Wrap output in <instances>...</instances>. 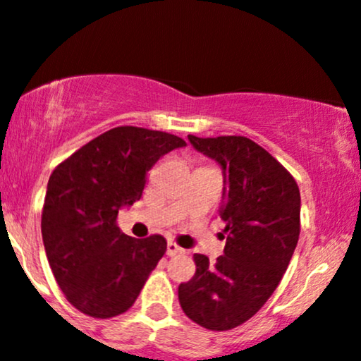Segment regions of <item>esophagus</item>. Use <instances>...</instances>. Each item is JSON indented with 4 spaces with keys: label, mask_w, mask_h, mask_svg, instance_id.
<instances>
[{
    "label": "esophagus",
    "mask_w": 361,
    "mask_h": 361,
    "mask_svg": "<svg viewBox=\"0 0 361 361\" xmlns=\"http://www.w3.org/2000/svg\"><path fill=\"white\" fill-rule=\"evenodd\" d=\"M183 252H185L183 247L178 246L176 243H173V241L168 243V247H166V255L168 256H178V255H183Z\"/></svg>",
    "instance_id": "esophagus-1"
}]
</instances>
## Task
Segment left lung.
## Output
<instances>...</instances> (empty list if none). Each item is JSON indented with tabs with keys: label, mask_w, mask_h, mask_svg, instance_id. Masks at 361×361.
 I'll list each match as a JSON object with an SVG mask.
<instances>
[{
	"label": "left lung",
	"mask_w": 361,
	"mask_h": 361,
	"mask_svg": "<svg viewBox=\"0 0 361 361\" xmlns=\"http://www.w3.org/2000/svg\"><path fill=\"white\" fill-rule=\"evenodd\" d=\"M190 144L221 164L226 247L215 264L193 255L197 271L178 287L183 312L210 331L241 326L279 287L300 234V192L270 152L243 135Z\"/></svg>",
	"instance_id": "obj_1"
}]
</instances>
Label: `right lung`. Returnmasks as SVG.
<instances>
[{"label":"right lung","mask_w":361,"mask_h":361,"mask_svg":"<svg viewBox=\"0 0 361 361\" xmlns=\"http://www.w3.org/2000/svg\"><path fill=\"white\" fill-rule=\"evenodd\" d=\"M186 142L173 134L115 127L78 149L52 171L42 210V239L66 299L86 316L115 317L132 307L166 252V239L126 235L122 207L142 197L147 171Z\"/></svg>","instance_id":"right-lung-1"}]
</instances>
